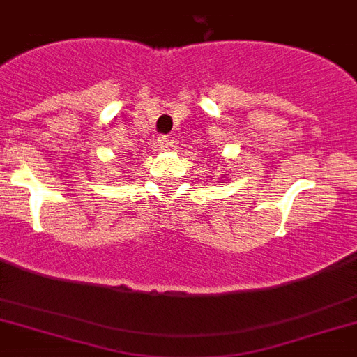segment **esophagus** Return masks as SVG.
Returning a JSON list of instances; mask_svg holds the SVG:
<instances>
[{
    "label": "esophagus",
    "mask_w": 357,
    "mask_h": 357,
    "mask_svg": "<svg viewBox=\"0 0 357 357\" xmlns=\"http://www.w3.org/2000/svg\"><path fill=\"white\" fill-rule=\"evenodd\" d=\"M159 149L161 150H169L170 149V141L167 137H159Z\"/></svg>",
    "instance_id": "obj_1"
}]
</instances>
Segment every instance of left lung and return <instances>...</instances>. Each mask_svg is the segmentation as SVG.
Here are the masks:
<instances>
[{
	"mask_svg": "<svg viewBox=\"0 0 357 357\" xmlns=\"http://www.w3.org/2000/svg\"><path fill=\"white\" fill-rule=\"evenodd\" d=\"M224 178H225V174H224ZM224 181H225V179H222V183H224Z\"/></svg>",
	"mask_w": 357,
	"mask_h": 357,
	"instance_id": "1",
	"label": "left lung"
}]
</instances>
